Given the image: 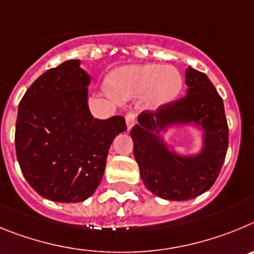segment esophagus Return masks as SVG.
Segmentation results:
<instances>
[{
  "instance_id": "obj_1",
  "label": "esophagus",
  "mask_w": 254,
  "mask_h": 254,
  "mask_svg": "<svg viewBox=\"0 0 254 254\" xmlns=\"http://www.w3.org/2000/svg\"><path fill=\"white\" fill-rule=\"evenodd\" d=\"M135 114L134 113H127V115H125V123H127V130L131 129L134 125H135Z\"/></svg>"
}]
</instances>
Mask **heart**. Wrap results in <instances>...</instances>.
Returning a JSON list of instances; mask_svg holds the SVG:
<instances>
[{"instance_id":"1","label":"heart","mask_w":254,"mask_h":254,"mask_svg":"<svg viewBox=\"0 0 254 254\" xmlns=\"http://www.w3.org/2000/svg\"><path fill=\"white\" fill-rule=\"evenodd\" d=\"M114 93L120 99H130L148 93L152 106L172 102L184 87L181 73L163 64L130 65L118 69L110 78Z\"/></svg>"}]
</instances>
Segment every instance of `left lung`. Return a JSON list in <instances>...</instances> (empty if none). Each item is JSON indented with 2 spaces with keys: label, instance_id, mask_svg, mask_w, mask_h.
<instances>
[{
  "label": "left lung",
  "instance_id": "left-lung-1",
  "mask_svg": "<svg viewBox=\"0 0 254 254\" xmlns=\"http://www.w3.org/2000/svg\"><path fill=\"white\" fill-rule=\"evenodd\" d=\"M187 95L145 110L130 131L140 177L150 192L171 201L191 200L216 181L229 143L223 99L205 73L189 67L185 73ZM195 124L204 131V147L197 156H178L159 135L172 125Z\"/></svg>",
  "mask_w": 254,
  "mask_h": 254
}]
</instances>
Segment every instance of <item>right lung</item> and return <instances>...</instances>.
I'll return each mask as SVG.
<instances>
[{
	"instance_id": "1",
	"label": "right lung",
	"mask_w": 254,
	"mask_h": 254,
	"mask_svg": "<svg viewBox=\"0 0 254 254\" xmlns=\"http://www.w3.org/2000/svg\"><path fill=\"white\" fill-rule=\"evenodd\" d=\"M90 81L78 59L63 62L43 73L20 101L16 157L29 185L52 201L90 197L102 180L111 143L127 130L123 116L93 118Z\"/></svg>"
}]
</instances>
